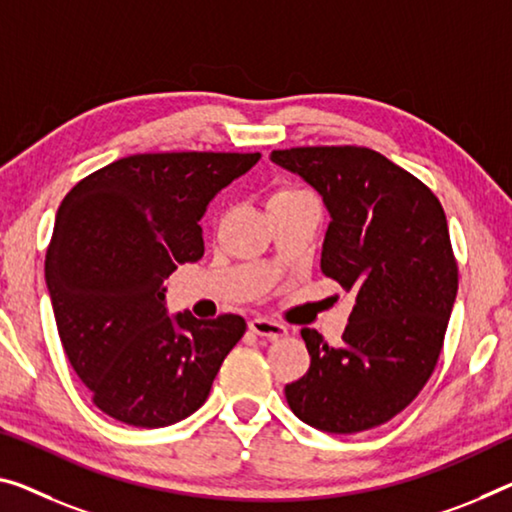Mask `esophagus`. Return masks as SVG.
<instances>
[{
    "instance_id": "obj_1",
    "label": "esophagus",
    "mask_w": 512,
    "mask_h": 512,
    "mask_svg": "<svg viewBox=\"0 0 512 512\" xmlns=\"http://www.w3.org/2000/svg\"><path fill=\"white\" fill-rule=\"evenodd\" d=\"M249 329L258 336L270 338V341H277V338L286 336V327L279 325V322H274V320H267V318L249 320Z\"/></svg>"
}]
</instances>
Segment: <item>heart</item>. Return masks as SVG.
<instances>
[{
	"label": "heart",
	"instance_id": "heart-1",
	"mask_svg": "<svg viewBox=\"0 0 512 512\" xmlns=\"http://www.w3.org/2000/svg\"><path fill=\"white\" fill-rule=\"evenodd\" d=\"M295 192H302L300 187H295V185H279L277 190H274L272 194H270V201H274V199H281V196H288V194H295Z\"/></svg>",
	"mask_w": 512,
	"mask_h": 512
}]
</instances>
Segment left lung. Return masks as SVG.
<instances>
[{"label": "left lung", "instance_id": "obj_1", "mask_svg": "<svg viewBox=\"0 0 512 512\" xmlns=\"http://www.w3.org/2000/svg\"><path fill=\"white\" fill-rule=\"evenodd\" d=\"M272 162L322 194V274L357 293L338 348L302 329L311 366L286 384L290 410L336 435L382 426L419 396L444 348L458 261L442 203L366 146H297Z\"/></svg>", "mask_w": 512, "mask_h": 512}]
</instances>
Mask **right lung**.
I'll return each mask as SVG.
<instances>
[{
	"instance_id": "right-lung-1",
	"label": "right lung",
	"mask_w": 512,
	"mask_h": 512,
	"mask_svg": "<svg viewBox=\"0 0 512 512\" xmlns=\"http://www.w3.org/2000/svg\"><path fill=\"white\" fill-rule=\"evenodd\" d=\"M261 153H137L82 178L61 201L45 281L64 352L93 405L135 428H164L206 403L245 334L235 313L176 320L164 279L203 256L199 219Z\"/></svg>"
}]
</instances>
